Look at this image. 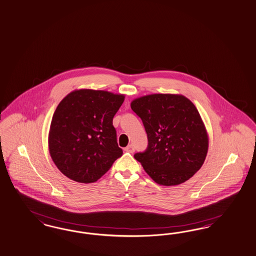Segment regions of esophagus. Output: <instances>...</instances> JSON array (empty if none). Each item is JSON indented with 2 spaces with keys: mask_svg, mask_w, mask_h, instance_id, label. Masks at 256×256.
Here are the masks:
<instances>
[{
  "mask_svg": "<svg viewBox=\"0 0 256 256\" xmlns=\"http://www.w3.org/2000/svg\"><path fill=\"white\" fill-rule=\"evenodd\" d=\"M124 150L126 151V152H130V153H133L134 151H135V148H134V146L133 144H128L126 148H124Z\"/></svg>",
  "mask_w": 256,
  "mask_h": 256,
  "instance_id": "obj_1",
  "label": "esophagus"
}]
</instances>
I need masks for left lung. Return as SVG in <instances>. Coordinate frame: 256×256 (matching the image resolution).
I'll return each mask as SVG.
<instances>
[{
	"label": "left lung",
	"instance_id": "left-lung-1",
	"mask_svg": "<svg viewBox=\"0 0 256 256\" xmlns=\"http://www.w3.org/2000/svg\"><path fill=\"white\" fill-rule=\"evenodd\" d=\"M142 119L148 144L134 158L160 186H178L202 166L208 135L194 104L180 94H150L132 102Z\"/></svg>",
	"mask_w": 256,
	"mask_h": 256
}]
</instances>
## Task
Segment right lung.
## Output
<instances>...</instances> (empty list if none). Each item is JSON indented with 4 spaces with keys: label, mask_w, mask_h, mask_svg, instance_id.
<instances>
[{
    "label": "right lung",
    "mask_w": 256,
    "mask_h": 256,
    "mask_svg": "<svg viewBox=\"0 0 256 256\" xmlns=\"http://www.w3.org/2000/svg\"><path fill=\"white\" fill-rule=\"evenodd\" d=\"M124 96L106 90H74L56 106L49 132V152L70 180L90 184L123 155L112 119Z\"/></svg>",
    "instance_id": "obj_1"
}]
</instances>
